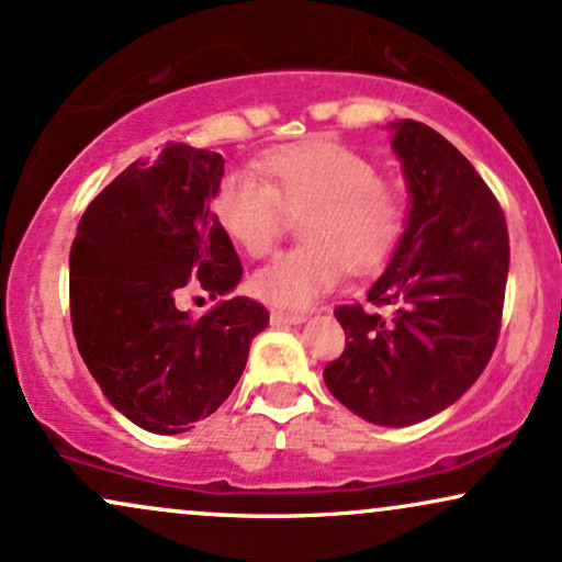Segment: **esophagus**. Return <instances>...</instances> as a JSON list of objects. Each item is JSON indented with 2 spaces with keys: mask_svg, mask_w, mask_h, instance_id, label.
I'll list each match as a JSON object with an SVG mask.
<instances>
[{
  "mask_svg": "<svg viewBox=\"0 0 562 562\" xmlns=\"http://www.w3.org/2000/svg\"><path fill=\"white\" fill-rule=\"evenodd\" d=\"M305 321L302 313H283V310H270V326H300Z\"/></svg>",
  "mask_w": 562,
  "mask_h": 562,
  "instance_id": "obj_1",
  "label": "esophagus"
}]
</instances>
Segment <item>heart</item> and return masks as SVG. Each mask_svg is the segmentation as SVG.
<instances>
[{
  "instance_id": "1",
  "label": "heart",
  "mask_w": 562,
  "mask_h": 562,
  "mask_svg": "<svg viewBox=\"0 0 562 562\" xmlns=\"http://www.w3.org/2000/svg\"><path fill=\"white\" fill-rule=\"evenodd\" d=\"M268 181L228 173L213 194L223 234L249 255L273 247L289 215L305 244L276 255L252 276V292L283 310L313 305L352 273H373L394 255L407 226V204L379 178L375 165L345 144L310 138L262 157Z\"/></svg>"
}]
</instances>
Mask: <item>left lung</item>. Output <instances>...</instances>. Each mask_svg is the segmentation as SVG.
Wrapping results in <instances>:
<instances>
[{
  "mask_svg": "<svg viewBox=\"0 0 562 562\" xmlns=\"http://www.w3.org/2000/svg\"><path fill=\"white\" fill-rule=\"evenodd\" d=\"M411 210L368 302L334 310L347 347L323 371L328 392L375 426H413L450 407L490 362L503 318L505 215L484 178L428 125L394 121Z\"/></svg>",
  "mask_w": 562,
  "mask_h": 562,
  "instance_id": "8db88e82",
  "label": "left lung"
}]
</instances>
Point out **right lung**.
Here are the masks:
<instances>
[{"label": "right lung", "instance_id": "1", "mask_svg": "<svg viewBox=\"0 0 562 562\" xmlns=\"http://www.w3.org/2000/svg\"><path fill=\"white\" fill-rule=\"evenodd\" d=\"M223 155L168 144L91 200L70 247V321L104 397L151 434H183L213 415L241 379L268 310L231 296L191 318L176 292L191 276L223 296L241 262L213 210Z\"/></svg>", "mask_w": 562, "mask_h": 562}]
</instances>
